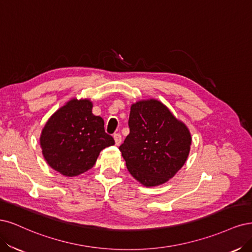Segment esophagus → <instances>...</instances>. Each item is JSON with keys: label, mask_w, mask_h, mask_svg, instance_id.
<instances>
[{"label": "esophagus", "mask_w": 252, "mask_h": 252, "mask_svg": "<svg viewBox=\"0 0 252 252\" xmlns=\"http://www.w3.org/2000/svg\"><path fill=\"white\" fill-rule=\"evenodd\" d=\"M114 140H115V144L116 145H120L121 144V141H123V138H121V135L119 133L117 134H114Z\"/></svg>", "instance_id": "1"}]
</instances>
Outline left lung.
<instances>
[{
  "mask_svg": "<svg viewBox=\"0 0 252 252\" xmlns=\"http://www.w3.org/2000/svg\"><path fill=\"white\" fill-rule=\"evenodd\" d=\"M128 126L129 134L119 151L129 174L147 188L172 179L189 155V127L153 98L131 105Z\"/></svg>",
  "mask_w": 252,
  "mask_h": 252,
  "instance_id": "obj_1",
  "label": "left lung"
}]
</instances>
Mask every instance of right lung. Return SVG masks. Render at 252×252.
<instances>
[{
	"label": "right lung",
	"mask_w": 252,
	"mask_h": 252,
	"mask_svg": "<svg viewBox=\"0 0 252 252\" xmlns=\"http://www.w3.org/2000/svg\"><path fill=\"white\" fill-rule=\"evenodd\" d=\"M88 98H72L48 119L39 137L47 163L66 177H75L93 167L99 153L115 144L104 132L100 116L92 113Z\"/></svg>",
	"instance_id": "obj_1"
}]
</instances>
